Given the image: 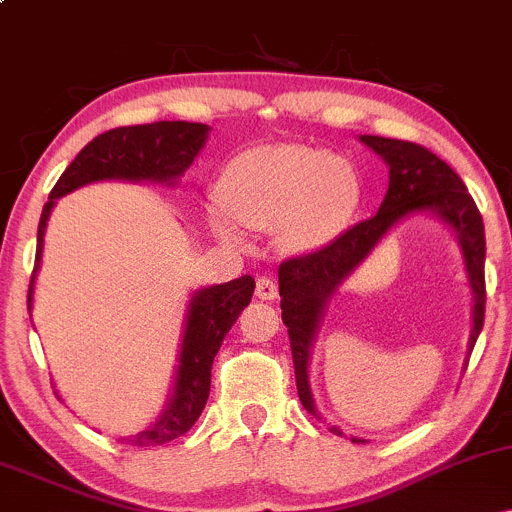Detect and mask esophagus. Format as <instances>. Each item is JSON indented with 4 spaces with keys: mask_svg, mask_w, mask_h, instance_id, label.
Instances as JSON below:
<instances>
[{
    "mask_svg": "<svg viewBox=\"0 0 512 512\" xmlns=\"http://www.w3.org/2000/svg\"><path fill=\"white\" fill-rule=\"evenodd\" d=\"M255 293L262 298V301H274V298L279 296V286H276L272 276H260V279H257Z\"/></svg>",
    "mask_w": 512,
    "mask_h": 512,
    "instance_id": "esophagus-1",
    "label": "esophagus"
}]
</instances>
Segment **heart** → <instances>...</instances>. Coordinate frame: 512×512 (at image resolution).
<instances>
[{
	"mask_svg": "<svg viewBox=\"0 0 512 512\" xmlns=\"http://www.w3.org/2000/svg\"><path fill=\"white\" fill-rule=\"evenodd\" d=\"M216 195L226 214L211 216L226 243H240L236 226L276 228L286 252H310L332 243L361 204V180L344 158L308 146H257L223 168Z\"/></svg>",
	"mask_w": 512,
	"mask_h": 512,
	"instance_id": "heart-1",
	"label": "heart"
}]
</instances>
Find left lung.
Listing matches in <instances>:
<instances>
[{"instance_id": "left-lung-1", "label": "left lung", "mask_w": 512, "mask_h": 512, "mask_svg": "<svg viewBox=\"0 0 512 512\" xmlns=\"http://www.w3.org/2000/svg\"><path fill=\"white\" fill-rule=\"evenodd\" d=\"M361 142L383 156L390 166V187H387L378 214L346 228L332 243L303 252V255H293L279 264L281 320L289 327L298 397H301L303 407L315 416L317 411L308 387V358L322 308L332 291L337 289V284H342L346 274L354 272L358 262L366 260V255L385 236L387 228L402 216L414 214V211H433L455 228L460 236L469 284L474 291V330L469 337V349H474L481 327H484V221H481L477 204L464 187L462 178L421 144L373 137V134H363ZM330 431L339 433V428H330ZM354 443H361V440L354 438Z\"/></svg>"}]
</instances>
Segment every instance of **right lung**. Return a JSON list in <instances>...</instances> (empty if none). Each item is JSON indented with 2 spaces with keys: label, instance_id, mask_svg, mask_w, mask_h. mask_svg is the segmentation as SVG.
<instances>
[{
  "label": "right lung",
  "instance_id": "1",
  "mask_svg": "<svg viewBox=\"0 0 512 512\" xmlns=\"http://www.w3.org/2000/svg\"><path fill=\"white\" fill-rule=\"evenodd\" d=\"M209 127L199 122H151V125L117 127L98 134L79 156L69 163L62 178L52 187L38 223V250L28 284V310H31L33 279L43 252L45 223L57 197L69 195L76 187L96 180H156L173 182L192 166L207 139ZM255 279L250 274L238 276L228 284L209 286L195 293L187 315L185 339H182L178 378L168 409L149 431L129 436L127 443L139 448H156L190 431L209 399L211 363L240 310L250 303Z\"/></svg>",
  "mask_w": 512,
  "mask_h": 512
}]
</instances>
